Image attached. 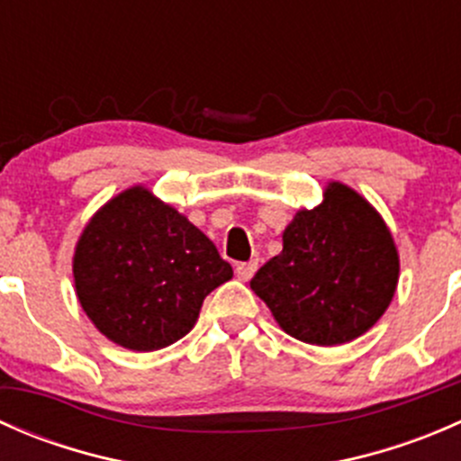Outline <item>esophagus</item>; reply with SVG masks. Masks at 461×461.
Listing matches in <instances>:
<instances>
[{
  "label": "esophagus",
  "mask_w": 461,
  "mask_h": 461,
  "mask_svg": "<svg viewBox=\"0 0 461 461\" xmlns=\"http://www.w3.org/2000/svg\"><path fill=\"white\" fill-rule=\"evenodd\" d=\"M258 263L257 260H248V263H239L236 265V276L240 278V281H249V278L254 276V272H257Z\"/></svg>",
  "instance_id": "esophagus-1"
}]
</instances>
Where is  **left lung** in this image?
<instances>
[{
    "instance_id": "obj_1",
    "label": "left lung",
    "mask_w": 461,
    "mask_h": 461,
    "mask_svg": "<svg viewBox=\"0 0 461 461\" xmlns=\"http://www.w3.org/2000/svg\"><path fill=\"white\" fill-rule=\"evenodd\" d=\"M397 281L399 252L381 213L332 180L321 204L294 213L283 252L249 287L283 332L312 346H341L384 317Z\"/></svg>"
}]
</instances>
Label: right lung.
I'll use <instances>...</instances> for the list:
<instances>
[{"mask_svg":"<svg viewBox=\"0 0 461 461\" xmlns=\"http://www.w3.org/2000/svg\"><path fill=\"white\" fill-rule=\"evenodd\" d=\"M231 276L216 245L144 185L102 204L73 254L85 314L109 341L136 352L183 339L204 296Z\"/></svg>","mask_w":461,"mask_h":461,"instance_id":"obj_1","label":"right lung"}]
</instances>
